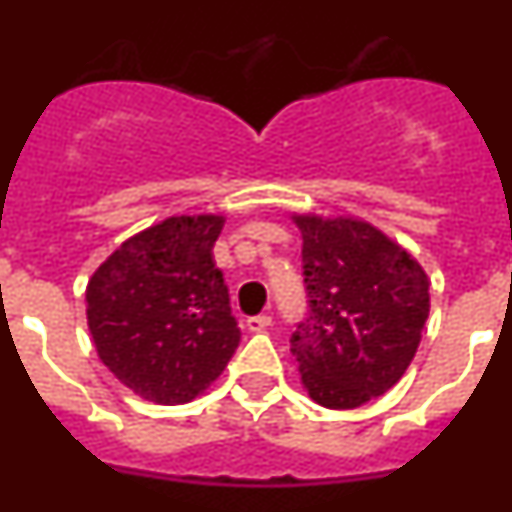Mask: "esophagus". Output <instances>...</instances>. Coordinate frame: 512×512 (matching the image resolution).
<instances>
[{"instance_id":"1","label":"esophagus","mask_w":512,"mask_h":512,"mask_svg":"<svg viewBox=\"0 0 512 512\" xmlns=\"http://www.w3.org/2000/svg\"><path fill=\"white\" fill-rule=\"evenodd\" d=\"M246 325L251 333H261V330H266L271 325V315H253V318L246 320Z\"/></svg>"}]
</instances>
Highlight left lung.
Segmentation results:
<instances>
[{
  "label": "left lung",
  "mask_w": 512,
  "mask_h": 512,
  "mask_svg": "<svg viewBox=\"0 0 512 512\" xmlns=\"http://www.w3.org/2000/svg\"><path fill=\"white\" fill-rule=\"evenodd\" d=\"M302 233L310 315L289 343L307 395L359 408L395 387L418 351L431 310L423 266L356 217H292Z\"/></svg>",
  "instance_id": "1"
}]
</instances>
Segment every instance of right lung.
I'll return each mask as SVG.
<instances>
[{
	"label": "right lung",
	"instance_id": "obj_1",
	"mask_svg": "<svg viewBox=\"0 0 512 512\" xmlns=\"http://www.w3.org/2000/svg\"><path fill=\"white\" fill-rule=\"evenodd\" d=\"M223 215H174L140 230L87 284V323L102 364L158 405L210 387L241 343L212 246Z\"/></svg>",
	"mask_w": 512,
	"mask_h": 512
}]
</instances>
